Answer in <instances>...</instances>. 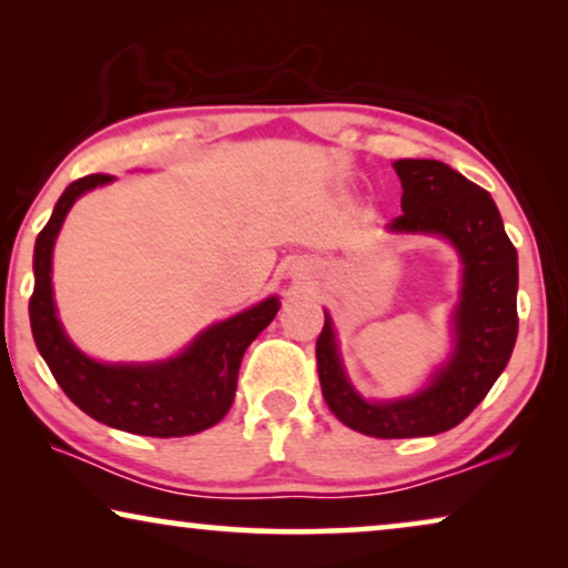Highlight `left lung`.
<instances>
[{"instance_id":"8db88e82","label":"left lung","mask_w":568,"mask_h":568,"mask_svg":"<svg viewBox=\"0 0 568 568\" xmlns=\"http://www.w3.org/2000/svg\"><path fill=\"white\" fill-rule=\"evenodd\" d=\"M403 214L395 235L445 237L463 263L460 300L453 313V354L422 390L393 400L356 393L325 313L315 356L323 398L348 429L377 439L434 437L468 418L507 367L517 341V251L504 232L491 193L439 160H395Z\"/></svg>"}]
</instances>
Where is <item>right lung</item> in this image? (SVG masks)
Returning a JSON list of instances; mask_svg holds the SVG:
<instances>
[{"label": "right lung", "instance_id": "1", "mask_svg": "<svg viewBox=\"0 0 568 568\" xmlns=\"http://www.w3.org/2000/svg\"><path fill=\"white\" fill-rule=\"evenodd\" d=\"M115 181L84 175L61 193L33 251L36 286L30 297V328L41 356L69 400L95 422L142 437H189L220 424L237 390L245 348L274 321L278 297H268L227 321L201 331L181 354L162 362H98L80 352L57 315L51 258L69 209L84 193Z\"/></svg>", "mask_w": 568, "mask_h": 568}]
</instances>
